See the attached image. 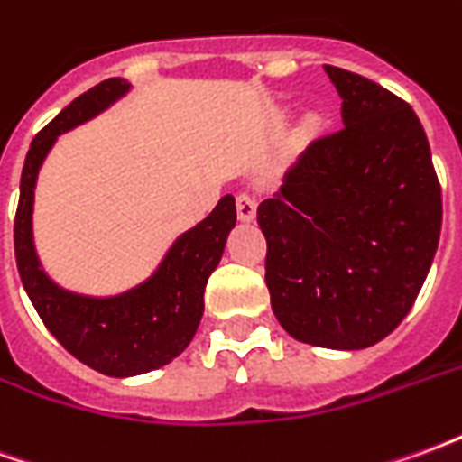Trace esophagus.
<instances>
[{
	"mask_svg": "<svg viewBox=\"0 0 462 462\" xmlns=\"http://www.w3.org/2000/svg\"><path fill=\"white\" fill-rule=\"evenodd\" d=\"M254 215H257V202H254V198H250L247 192H240L237 195V217L242 222H252Z\"/></svg>",
	"mask_w": 462,
	"mask_h": 462,
	"instance_id": "esophagus-1",
	"label": "esophagus"
}]
</instances>
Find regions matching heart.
Wrapping results in <instances>:
<instances>
[{"instance_id":"heart-1","label":"heart","mask_w":462,"mask_h":462,"mask_svg":"<svg viewBox=\"0 0 462 462\" xmlns=\"http://www.w3.org/2000/svg\"><path fill=\"white\" fill-rule=\"evenodd\" d=\"M321 128V116L317 111H310V114L304 116V121H301V131L311 135V133H317Z\"/></svg>"}]
</instances>
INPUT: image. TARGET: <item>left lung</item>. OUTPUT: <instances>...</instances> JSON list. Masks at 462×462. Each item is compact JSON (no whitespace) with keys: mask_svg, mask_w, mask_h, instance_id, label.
<instances>
[{"mask_svg":"<svg viewBox=\"0 0 462 462\" xmlns=\"http://www.w3.org/2000/svg\"><path fill=\"white\" fill-rule=\"evenodd\" d=\"M324 71L344 128L310 143L257 222L284 331L356 351L386 339L413 307L436 257L443 200L413 108L364 76Z\"/></svg>","mask_w":462,"mask_h":462,"instance_id":"8db88e82","label":"left lung"}]
</instances>
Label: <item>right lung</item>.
Here are the masks:
<instances>
[{
  "label": "right lung",
  "instance_id": "obj_1",
  "mask_svg": "<svg viewBox=\"0 0 462 462\" xmlns=\"http://www.w3.org/2000/svg\"><path fill=\"white\" fill-rule=\"evenodd\" d=\"M128 91L131 84L125 79H106L36 133L22 171L14 220L19 277L46 329L81 364L114 378L155 371L188 348L205 311V284L220 264L227 235L237 220L235 198L225 195L205 220L172 242L148 280L114 297L69 291L46 274L32 227L42 162L61 133L91 121Z\"/></svg>",
  "mask_w": 462,
  "mask_h": 462
}]
</instances>
